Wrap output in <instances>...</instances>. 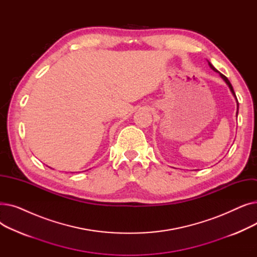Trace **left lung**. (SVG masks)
<instances>
[{
  "mask_svg": "<svg viewBox=\"0 0 257 257\" xmlns=\"http://www.w3.org/2000/svg\"><path fill=\"white\" fill-rule=\"evenodd\" d=\"M207 62H208V65H209V67H210V69L212 70V71H214V72H217V73H219V75L221 76V78L225 81V82H226V84L228 85V87H229V89H230V91H231V93L233 94V97H234V99H235V101H236V117H237V113H238V102H237V99H236V96H235V92H234V90H233V87H232V85H231V83H230V81H229L228 80V78L226 77V76H224L223 74H221L217 69H215V67L207 60Z\"/></svg>",
  "mask_w": 257,
  "mask_h": 257,
  "instance_id": "obj_1",
  "label": "left lung"
}]
</instances>
